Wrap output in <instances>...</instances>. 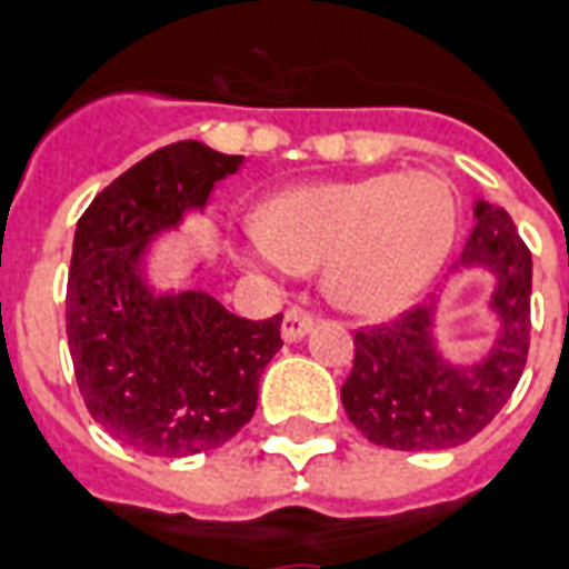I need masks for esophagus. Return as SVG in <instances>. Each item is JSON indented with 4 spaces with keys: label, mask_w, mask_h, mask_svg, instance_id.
Returning a JSON list of instances; mask_svg holds the SVG:
<instances>
[{
    "label": "esophagus",
    "mask_w": 569,
    "mask_h": 569,
    "mask_svg": "<svg viewBox=\"0 0 569 569\" xmlns=\"http://www.w3.org/2000/svg\"><path fill=\"white\" fill-rule=\"evenodd\" d=\"M311 327H315V318H311V315H306V311L300 309H288L284 311V318H281V339L300 341Z\"/></svg>",
    "instance_id": "obj_1"
}]
</instances>
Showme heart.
<instances>
[{
	"instance_id": "b5f03b06",
	"label": "heart",
	"mask_w": 569,
	"mask_h": 569,
	"mask_svg": "<svg viewBox=\"0 0 569 569\" xmlns=\"http://www.w3.org/2000/svg\"><path fill=\"white\" fill-rule=\"evenodd\" d=\"M260 237L237 246L246 263L323 267V290L341 311L378 318L438 276L456 239V200L443 179L420 170L311 182L269 200Z\"/></svg>"
}]
</instances>
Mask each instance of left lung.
Returning <instances> with one entry per match:
<instances>
[{
	"instance_id": "left-lung-1",
	"label": "left lung",
	"mask_w": 569,
	"mask_h": 569,
	"mask_svg": "<svg viewBox=\"0 0 569 569\" xmlns=\"http://www.w3.org/2000/svg\"><path fill=\"white\" fill-rule=\"evenodd\" d=\"M489 276L495 332L477 360H452L438 339L441 297L353 332V366L341 383L348 420L378 447L450 450L501 411L522 378L531 336V254L507 209L473 198V228L452 279Z\"/></svg>"
}]
</instances>
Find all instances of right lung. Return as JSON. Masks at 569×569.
<instances>
[{
    "label": "right lung",
    "mask_w": 569,
    "mask_h": 569,
    "mask_svg": "<svg viewBox=\"0 0 569 569\" xmlns=\"http://www.w3.org/2000/svg\"><path fill=\"white\" fill-rule=\"evenodd\" d=\"M246 156L179 140L138 161L80 216L66 290L74 378L92 420L131 450L182 459L230 441L258 408V381L281 348V315L239 318L194 284H156L164 233L203 216Z\"/></svg>",
    "instance_id": "1"
}]
</instances>
